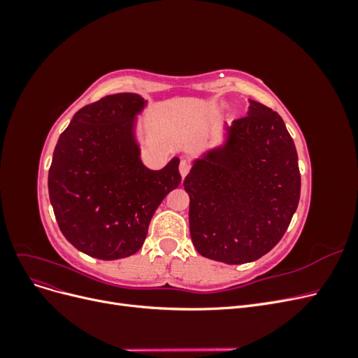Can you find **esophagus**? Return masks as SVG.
Returning <instances> with one entry per match:
<instances>
[{"label": "esophagus", "instance_id": "esophagus-1", "mask_svg": "<svg viewBox=\"0 0 358 358\" xmlns=\"http://www.w3.org/2000/svg\"><path fill=\"white\" fill-rule=\"evenodd\" d=\"M189 170H191L189 161H188L187 158H182V159H180V164H179V171H180L182 178H185V176L188 175V173H189Z\"/></svg>", "mask_w": 358, "mask_h": 358}]
</instances>
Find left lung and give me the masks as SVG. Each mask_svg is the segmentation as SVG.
<instances>
[{"label": "left lung", "instance_id": "8db88e82", "mask_svg": "<svg viewBox=\"0 0 358 358\" xmlns=\"http://www.w3.org/2000/svg\"><path fill=\"white\" fill-rule=\"evenodd\" d=\"M225 148L194 164L189 233L200 255L227 264L255 262L285 234L300 199L297 150L276 112L251 101Z\"/></svg>", "mask_w": 358, "mask_h": 358}]
</instances>
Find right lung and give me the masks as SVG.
<instances>
[{
	"instance_id": "add662e5",
	"label": "right lung",
	"mask_w": 358,
	"mask_h": 358,
	"mask_svg": "<svg viewBox=\"0 0 358 358\" xmlns=\"http://www.w3.org/2000/svg\"><path fill=\"white\" fill-rule=\"evenodd\" d=\"M145 101L116 94L76 113L53 150L48 187L64 237L79 251L117 259L142 248L159 203L179 187V159L162 170L140 161L133 117Z\"/></svg>"
}]
</instances>
